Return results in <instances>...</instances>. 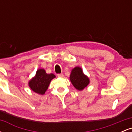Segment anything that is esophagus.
I'll return each instance as SVG.
<instances>
[{"label": "esophagus", "mask_w": 132, "mask_h": 132, "mask_svg": "<svg viewBox=\"0 0 132 132\" xmlns=\"http://www.w3.org/2000/svg\"><path fill=\"white\" fill-rule=\"evenodd\" d=\"M57 76L59 77V78H63V77L64 76V75H63V74H62V73H61V74H57Z\"/></svg>", "instance_id": "esophagus-1"}]
</instances>
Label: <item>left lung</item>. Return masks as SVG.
I'll return each instance as SVG.
<instances>
[{"label": "left lung", "instance_id": "8db88e82", "mask_svg": "<svg viewBox=\"0 0 132 132\" xmlns=\"http://www.w3.org/2000/svg\"><path fill=\"white\" fill-rule=\"evenodd\" d=\"M69 79L74 87L78 90H83L90 82L87 76L83 73L81 68L78 66L72 69Z\"/></svg>", "mask_w": 132, "mask_h": 132}]
</instances>
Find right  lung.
I'll use <instances>...</instances> for the list:
<instances>
[{"instance_id":"add662e5","label":"right lung","mask_w":132,"mask_h":132,"mask_svg":"<svg viewBox=\"0 0 132 132\" xmlns=\"http://www.w3.org/2000/svg\"><path fill=\"white\" fill-rule=\"evenodd\" d=\"M53 74H47L45 69H38L36 75L28 82L30 89L38 94L43 95L46 91L50 83L55 78Z\"/></svg>"}]
</instances>
